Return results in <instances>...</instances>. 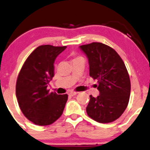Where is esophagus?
Listing matches in <instances>:
<instances>
[{"label": "esophagus", "mask_w": 150, "mask_h": 150, "mask_svg": "<svg viewBox=\"0 0 150 150\" xmlns=\"http://www.w3.org/2000/svg\"><path fill=\"white\" fill-rule=\"evenodd\" d=\"M78 94V92H76V91H71V92L69 93V95L71 96H75V95H76Z\"/></svg>", "instance_id": "34e87169"}]
</instances>
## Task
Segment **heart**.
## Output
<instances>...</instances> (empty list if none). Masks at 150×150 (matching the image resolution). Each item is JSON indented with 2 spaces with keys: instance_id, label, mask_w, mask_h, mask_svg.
<instances>
[{
  "instance_id": "1",
  "label": "heart",
  "mask_w": 150,
  "mask_h": 150,
  "mask_svg": "<svg viewBox=\"0 0 150 150\" xmlns=\"http://www.w3.org/2000/svg\"><path fill=\"white\" fill-rule=\"evenodd\" d=\"M72 56H74V59H73V61H75V60H76V59H83V58L81 57V56H75V54H72Z\"/></svg>"
}]
</instances>
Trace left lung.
I'll list each match as a JSON object with an SVG mask.
<instances>
[{
  "instance_id": "1",
  "label": "left lung",
  "mask_w": 150,
  "mask_h": 150,
  "mask_svg": "<svg viewBox=\"0 0 150 150\" xmlns=\"http://www.w3.org/2000/svg\"><path fill=\"white\" fill-rule=\"evenodd\" d=\"M89 64V76L98 81L100 94L90 95L88 116L99 123H110L120 118L128 105L131 83L122 58L115 50L104 43L82 45Z\"/></svg>"
}]
</instances>
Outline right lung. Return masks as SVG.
<instances>
[{"label": "right lung", "instance_id": "1", "mask_svg": "<svg viewBox=\"0 0 150 150\" xmlns=\"http://www.w3.org/2000/svg\"><path fill=\"white\" fill-rule=\"evenodd\" d=\"M67 46L42 45L28 56L19 72L16 94L22 113L39 126L50 125L62 116L67 94L49 92L48 84L54 77L56 58Z\"/></svg>", "mask_w": 150, "mask_h": 150}]
</instances>
